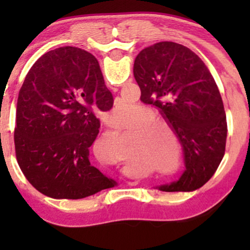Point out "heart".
Wrapping results in <instances>:
<instances>
[{"mask_svg":"<svg viewBox=\"0 0 250 250\" xmlns=\"http://www.w3.org/2000/svg\"><path fill=\"white\" fill-rule=\"evenodd\" d=\"M132 106L133 105L129 102H127V100H121L120 106H118V109H116L115 112L120 115V113L125 112V111H129ZM155 156L157 158L158 163L163 166V167L169 166L173 162L174 155H175L174 147L168 141L163 140L162 138H157V139H155Z\"/></svg>","mask_w":250,"mask_h":250,"instance_id":"1","label":"heart"}]
</instances>
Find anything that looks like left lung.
Wrapping results in <instances>:
<instances>
[{"mask_svg": "<svg viewBox=\"0 0 250 250\" xmlns=\"http://www.w3.org/2000/svg\"><path fill=\"white\" fill-rule=\"evenodd\" d=\"M140 100L160 109L183 145L181 178L162 191H193L214 175L225 155L228 122L223 99L208 67L190 48L158 42L134 60Z\"/></svg>", "mask_w": 250, "mask_h": 250, "instance_id": "1", "label": "left lung"}]
</instances>
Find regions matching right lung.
<instances>
[{
  "mask_svg": "<svg viewBox=\"0 0 250 250\" xmlns=\"http://www.w3.org/2000/svg\"><path fill=\"white\" fill-rule=\"evenodd\" d=\"M112 105L90 53L60 47L32 65L18 97L14 144L18 165L37 191L80 200L116 185L89 160L100 128L98 113Z\"/></svg>",
  "mask_w": 250,
  "mask_h": 250,
  "instance_id": "right-lung-1",
  "label": "right lung"
}]
</instances>
